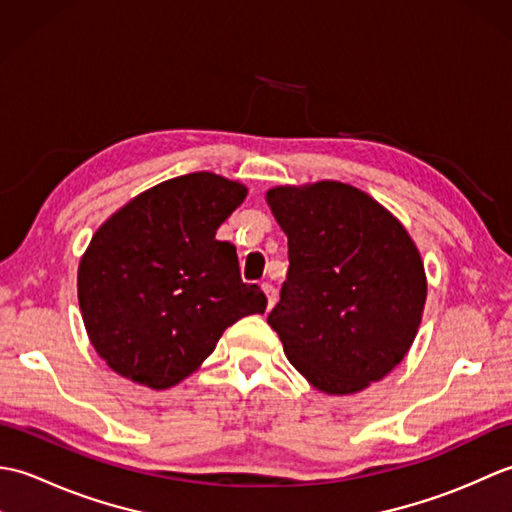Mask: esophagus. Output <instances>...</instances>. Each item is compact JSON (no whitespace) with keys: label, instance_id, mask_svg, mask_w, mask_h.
<instances>
[{"label":"esophagus","instance_id":"1","mask_svg":"<svg viewBox=\"0 0 512 512\" xmlns=\"http://www.w3.org/2000/svg\"><path fill=\"white\" fill-rule=\"evenodd\" d=\"M264 292H266V299H268V310L275 306L277 303V288L273 284H264Z\"/></svg>","mask_w":512,"mask_h":512}]
</instances>
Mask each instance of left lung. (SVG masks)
I'll return each instance as SVG.
<instances>
[{
	"instance_id": "8db88e82",
	"label": "left lung",
	"mask_w": 512,
	"mask_h": 512,
	"mask_svg": "<svg viewBox=\"0 0 512 512\" xmlns=\"http://www.w3.org/2000/svg\"><path fill=\"white\" fill-rule=\"evenodd\" d=\"M288 235V275L268 323L288 361L325 394H356L394 369L416 339L427 277L394 215L350 184L266 193Z\"/></svg>"
}]
</instances>
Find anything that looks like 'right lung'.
<instances>
[{"mask_svg": "<svg viewBox=\"0 0 512 512\" xmlns=\"http://www.w3.org/2000/svg\"><path fill=\"white\" fill-rule=\"evenodd\" d=\"M209 171L156 184L116 211L79 264V306L94 350L151 389L191 376L222 332L264 314L266 295L239 277L217 228L246 198Z\"/></svg>", "mask_w": 512, "mask_h": 512, "instance_id": "obj_1", "label": "right lung"}]
</instances>
